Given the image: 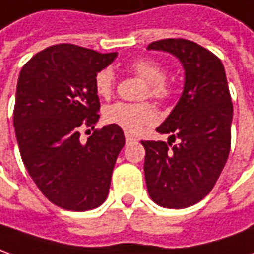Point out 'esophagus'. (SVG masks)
Instances as JSON below:
<instances>
[{"label":"esophagus","instance_id":"esophagus-1","mask_svg":"<svg viewBox=\"0 0 254 254\" xmlns=\"http://www.w3.org/2000/svg\"><path fill=\"white\" fill-rule=\"evenodd\" d=\"M125 139H127V144H130V143H136V141H137V139H136V137H133V136H130V134H129V133L125 134Z\"/></svg>","mask_w":254,"mask_h":254}]
</instances>
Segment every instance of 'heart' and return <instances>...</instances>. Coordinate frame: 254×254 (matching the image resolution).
<instances>
[{
	"instance_id": "heart-1",
	"label": "heart",
	"mask_w": 254,
	"mask_h": 254,
	"mask_svg": "<svg viewBox=\"0 0 254 254\" xmlns=\"http://www.w3.org/2000/svg\"><path fill=\"white\" fill-rule=\"evenodd\" d=\"M129 70L144 80L141 98L150 97L158 103H165L170 100L172 96V86L167 80V68L163 64L149 58H140L129 64ZM114 87L115 77L113 70L110 68L98 70L94 76V90L98 96L103 98L111 97ZM104 120L111 125L122 127L127 133H137L143 127L156 122L157 113L149 101H118L105 108Z\"/></svg>"
}]
</instances>
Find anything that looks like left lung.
Listing matches in <instances>:
<instances>
[{"label": "left lung", "mask_w": 254, "mask_h": 254, "mask_svg": "<svg viewBox=\"0 0 254 254\" xmlns=\"http://www.w3.org/2000/svg\"><path fill=\"white\" fill-rule=\"evenodd\" d=\"M147 48L179 58L185 87L172 113L157 127L180 143L141 140L146 185L158 206L185 208L211 192L228 160L234 105L225 69L217 55L186 39L157 40Z\"/></svg>", "instance_id": "8db88e82"}]
</instances>
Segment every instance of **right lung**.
Masks as SVG:
<instances>
[{"label":"right lung","instance_id":"1","mask_svg":"<svg viewBox=\"0 0 254 254\" xmlns=\"http://www.w3.org/2000/svg\"><path fill=\"white\" fill-rule=\"evenodd\" d=\"M115 57L62 43L33 55L19 73L13 127L22 161L41 193L65 210L104 203L125 144L117 125L95 129L86 143L78 139L100 118L94 76Z\"/></svg>","mask_w":254,"mask_h":254}]
</instances>
